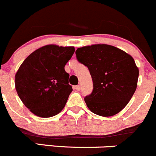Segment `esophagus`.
Returning <instances> with one entry per match:
<instances>
[{
	"mask_svg": "<svg viewBox=\"0 0 156 156\" xmlns=\"http://www.w3.org/2000/svg\"><path fill=\"white\" fill-rule=\"evenodd\" d=\"M74 89L77 90V91H80V90H81V86H80V85H78V86H75Z\"/></svg>",
	"mask_w": 156,
	"mask_h": 156,
	"instance_id": "1",
	"label": "esophagus"
}]
</instances>
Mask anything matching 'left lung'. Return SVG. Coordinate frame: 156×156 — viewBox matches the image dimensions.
Listing matches in <instances>:
<instances>
[{
	"label": "left lung",
	"mask_w": 156,
	"mask_h": 156,
	"mask_svg": "<svg viewBox=\"0 0 156 156\" xmlns=\"http://www.w3.org/2000/svg\"><path fill=\"white\" fill-rule=\"evenodd\" d=\"M76 59L89 69L93 90L85 97L92 113L111 116L128 104L137 89L139 70L126 52L106 44L78 48Z\"/></svg>",
	"instance_id": "left-lung-1"
}]
</instances>
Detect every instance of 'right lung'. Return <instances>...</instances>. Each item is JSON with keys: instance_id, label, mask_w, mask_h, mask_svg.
<instances>
[{"instance_id": "obj_1", "label": "right lung", "mask_w": 156, "mask_h": 156, "mask_svg": "<svg viewBox=\"0 0 156 156\" xmlns=\"http://www.w3.org/2000/svg\"><path fill=\"white\" fill-rule=\"evenodd\" d=\"M74 51L73 46L48 45L32 52L19 67L15 76L16 89L34 115L54 116L65 107L73 91L65 66Z\"/></svg>"}]
</instances>
